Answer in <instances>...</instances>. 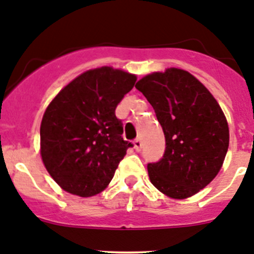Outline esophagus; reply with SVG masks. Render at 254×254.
<instances>
[{
    "instance_id": "34e87169",
    "label": "esophagus",
    "mask_w": 254,
    "mask_h": 254,
    "mask_svg": "<svg viewBox=\"0 0 254 254\" xmlns=\"http://www.w3.org/2000/svg\"><path fill=\"white\" fill-rule=\"evenodd\" d=\"M133 145H134V150H136V151H139V150H141V147H142V142H141V139H139V138L134 139Z\"/></svg>"
}]
</instances>
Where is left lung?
<instances>
[{
  "label": "left lung",
  "mask_w": 254,
  "mask_h": 254,
  "mask_svg": "<svg viewBox=\"0 0 254 254\" xmlns=\"http://www.w3.org/2000/svg\"><path fill=\"white\" fill-rule=\"evenodd\" d=\"M136 89L155 109L166 141L162 159L147 164L151 183L174 199L192 196L218 175L227 155L229 128L222 108L181 69L148 74Z\"/></svg>",
  "instance_id": "1"
}]
</instances>
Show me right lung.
<instances>
[{"label":"right lung","instance_id":"right-lung-1","mask_svg":"<svg viewBox=\"0 0 254 254\" xmlns=\"http://www.w3.org/2000/svg\"><path fill=\"white\" fill-rule=\"evenodd\" d=\"M136 75L111 66L76 76L53 99L40 127L41 157L65 191L99 194L132 143L122 137L116 107L133 88Z\"/></svg>","mask_w":254,"mask_h":254}]
</instances>
